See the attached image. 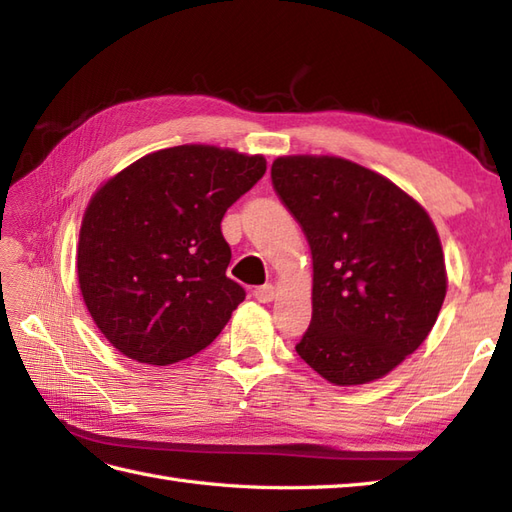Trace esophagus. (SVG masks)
<instances>
[{
	"mask_svg": "<svg viewBox=\"0 0 512 512\" xmlns=\"http://www.w3.org/2000/svg\"><path fill=\"white\" fill-rule=\"evenodd\" d=\"M253 297L259 301V303H270L275 299V286L273 284H264L253 290Z\"/></svg>",
	"mask_w": 512,
	"mask_h": 512,
	"instance_id": "obj_1",
	"label": "esophagus"
}]
</instances>
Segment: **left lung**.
Returning <instances> with one entry per match:
<instances>
[{
    "mask_svg": "<svg viewBox=\"0 0 512 512\" xmlns=\"http://www.w3.org/2000/svg\"><path fill=\"white\" fill-rule=\"evenodd\" d=\"M270 176L312 253V321L297 354L339 387L387 376L427 339L447 295L429 213L339 156H279Z\"/></svg>",
    "mask_w": 512,
    "mask_h": 512,
    "instance_id": "1",
    "label": "left lung"
}]
</instances>
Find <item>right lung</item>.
I'll return each mask as SVG.
<instances>
[{
	"mask_svg": "<svg viewBox=\"0 0 512 512\" xmlns=\"http://www.w3.org/2000/svg\"><path fill=\"white\" fill-rule=\"evenodd\" d=\"M266 173L264 156L180 145L138 158L101 184L83 213L76 277L96 328L147 365L211 345L244 301L226 277L220 222Z\"/></svg>",
	"mask_w": 512,
	"mask_h": 512,
	"instance_id": "add662e5",
	"label": "right lung"
}]
</instances>
